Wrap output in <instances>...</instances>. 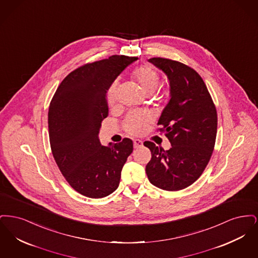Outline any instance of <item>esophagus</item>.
Returning <instances> with one entry per match:
<instances>
[{"instance_id": "esophagus-1", "label": "esophagus", "mask_w": 258, "mask_h": 258, "mask_svg": "<svg viewBox=\"0 0 258 258\" xmlns=\"http://www.w3.org/2000/svg\"><path fill=\"white\" fill-rule=\"evenodd\" d=\"M142 145H143V142L141 140H139V139L134 140V147H135V149H138V148L141 147Z\"/></svg>"}]
</instances>
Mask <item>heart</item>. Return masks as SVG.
<instances>
[{
    "label": "heart",
    "instance_id": "1",
    "mask_svg": "<svg viewBox=\"0 0 258 258\" xmlns=\"http://www.w3.org/2000/svg\"><path fill=\"white\" fill-rule=\"evenodd\" d=\"M132 77L134 78L135 82L140 86L143 93L147 96L152 95L160 84V75L158 72L149 64H142L139 67H136L135 70L132 72ZM106 98L108 104L113 105L115 104L117 100V82H113L111 84L107 93ZM150 122V119L147 115L141 114V113H131L128 114L124 121H123V128L126 133L131 135H141L148 123Z\"/></svg>",
    "mask_w": 258,
    "mask_h": 258
}]
</instances>
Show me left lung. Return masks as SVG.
<instances>
[{
  "mask_svg": "<svg viewBox=\"0 0 258 258\" xmlns=\"http://www.w3.org/2000/svg\"><path fill=\"white\" fill-rule=\"evenodd\" d=\"M149 61L169 79L171 98L158 124L171 148L164 151L151 141L144 142L152 153L146 174L151 184L176 191L194 184L208 164L217 136V109L203 79L194 69L160 57Z\"/></svg>",
  "mask_w": 258,
  "mask_h": 258,
  "instance_id": "left-lung-1",
  "label": "left lung"
}]
</instances>
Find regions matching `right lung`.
Here are the masks:
<instances>
[{"label": "right lung", "mask_w": 258, "mask_h": 258, "mask_svg": "<svg viewBox=\"0 0 258 258\" xmlns=\"http://www.w3.org/2000/svg\"><path fill=\"white\" fill-rule=\"evenodd\" d=\"M137 59L113 55L85 63L61 81L50 102L48 128L54 160L68 183L84 197L102 198L116 190L123 164L133 153L130 138L102 146L98 132L108 116V88Z\"/></svg>", "instance_id": "right-lung-1"}]
</instances>
